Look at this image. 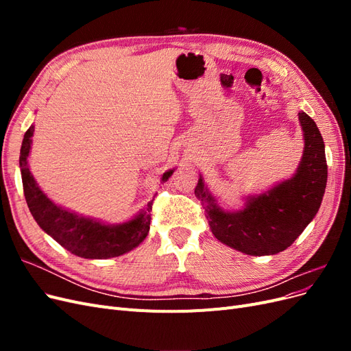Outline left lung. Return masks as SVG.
Wrapping results in <instances>:
<instances>
[{"label":"left lung","instance_id":"8db88e82","mask_svg":"<svg viewBox=\"0 0 351 351\" xmlns=\"http://www.w3.org/2000/svg\"><path fill=\"white\" fill-rule=\"evenodd\" d=\"M304 136V152L297 173L256 197L241 210L226 212L199 178L195 195L204 205L214 236L227 246L246 254H275L290 247L315 218L326 187L325 145L316 123L299 112Z\"/></svg>","mask_w":351,"mask_h":351}]
</instances>
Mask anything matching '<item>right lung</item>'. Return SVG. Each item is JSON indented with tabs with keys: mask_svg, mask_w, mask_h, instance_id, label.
<instances>
[{
	"mask_svg": "<svg viewBox=\"0 0 351 351\" xmlns=\"http://www.w3.org/2000/svg\"><path fill=\"white\" fill-rule=\"evenodd\" d=\"M34 132V125H30L25 133L19 162L25 197L30 214L34 215L38 226L62 247L84 259L115 258L139 246L149 232L154 200L147 204L146 210L141 212L132 221L117 226L102 224L99 221L79 217L57 206L38 187L34 176L29 171L27 156ZM173 173L174 169L164 173L162 182H167Z\"/></svg>",
	"mask_w": 351,
	"mask_h": 351,
	"instance_id": "1",
	"label": "right lung"
}]
</instances>
